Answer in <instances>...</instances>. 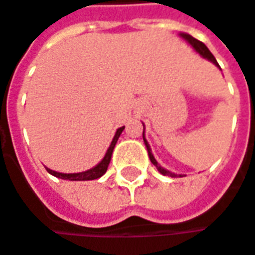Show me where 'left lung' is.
<instances>
[{"label": "left lung", "instance_id": "8db88e82", "mask_svg": "<svg viewBox=\"0 0 255 255\" xmlns=\"http://www.w3.org/2000/svg\"><path fill=\"white\" fill-rule=\"evenodd\" d=\"M180 37L185 38L187 43H189V44H190V46H192V47H193V49H195L196 52L199 53V54H201L202 57H205V59H208V60H211V62H212L214 65H217L218 68H219V65H218L217 59L214 57V54L209 52V49H208V47H206V46L203 44L202 41H199L198 38L192 37L190 34H186V33H180ZM142 127H144V126H142ZM142 140H144V144H145V147H147V151H148V157H150V160H151V163H153V164H154V166L157 167L158 172L161 173V174H164V176H172V177H174V176H176L174 173H170V172H169V170L163 169V167H161V166L158 164L157 161H156V158H154V156H153V153H151V148H150L148 142H147V140L144 138V129H142ZM179 176H180V177H183L182 174H179Z\"/></svg>", "mask_w": 255, "mask_h": 255}]
</instances>
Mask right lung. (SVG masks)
<instances>
[{
  "label": "right lung",
  "instance_id": "1",
  "mask_svg": "<svg viewBox=\"0 0 255 255\" xmlns=\"http://www.w3.org/2000/svg\"><path fill=\"white\" fill-rule=\"evenodd\" d=\"M123 129H124V127H121L117 129V132H115V135H114L113 141H111V145H110V148L107 150L105 157L102 158V160H101V163H98L95 167H92V169H89V170H86V172H81V173H59V172H54V170H50V169H47V167H46V170L50 173V174H53V176H56V177H59V179H65V180H94V179H99L101 176H104V174H105L107 169H108V166H110L114 147H115V144H117V141H118V138H120V135H121Z\"/></svg>",
  "mask_w": 255,
  "mask_h": 255
}]
</instances>
